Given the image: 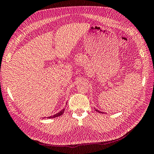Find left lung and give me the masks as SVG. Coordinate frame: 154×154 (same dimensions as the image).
<instances>
[{"mask_svg": "<svg viewBox=\"0 0 154 154\" xmlns=\"http://www.w3.org/2000/svg\"><path fill=\"white\" fill-rule=\"evenodd\" d=\"M96 111H98V112H100V111H98V110H96ZM101 113H103V112H101Z\"/></svg>", "mask_w": 154, "mask_h": 154, "instance_id": "obj_1", "label": "left lung"}]
</instances>
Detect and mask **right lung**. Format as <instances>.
Returning a JSON list of instances; mask_svg holds the SVG:
<instances>
[{
  "label": "right lung",
  "instance_id": "right-lung-1",
  "mask_svg": "<svg viewBox=\"0 0 154 154\" xmlns=\"http://www.w3.org/2000/svg\"><path fill=\"white\" fill-rule=\"evenodd\" d=\"M63 111H64V109L62 110V111H61L60 112H59L58 113H57V114L54 115H53V116H50V117H48V119H51V118H56V117H60V116H61V115H62L63 114Z\"/></svg>",
  "mask_w": 154,
  "mask_h": 154
}]
</instances>
